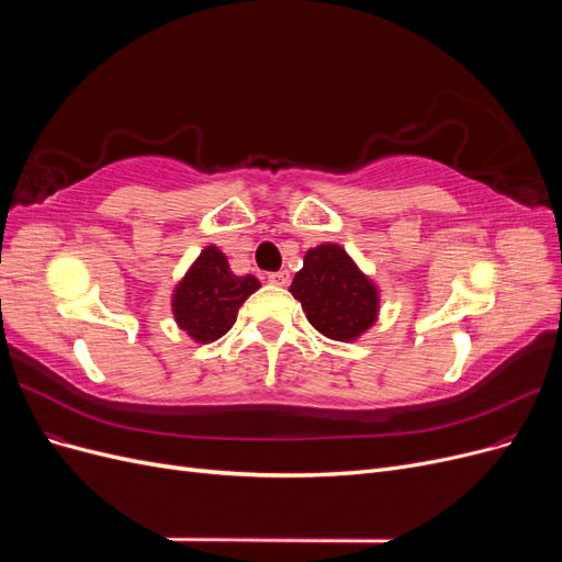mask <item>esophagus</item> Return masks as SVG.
Wrapping results in <instances>:
<instances>
[{
	"label": "esophagus",
	"instance_id": "1",
	"mask_svg": "<svg viewBox=\"0 0 562 562\" xmlns=\"http://www.w3.org/2000/svg\"><path fill=\"white\" fill-rule=\"evenodd\" d=\"M267 281H269L271 285H288V283H291V274H288L285 269H281V271H271V274L267 277Z\"/></svg>",
	"mask_w": 562,
	"mask_h": 562
}]
</instances>
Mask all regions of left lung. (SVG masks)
I'll list each match as a JSON object with an SVG mask.
<instances>
[{"mask_svg": "<svg viewBox=\"0 0 562 562\" xmlns=\"http://www.w3.org/2000/svg\"><path fill=\"white\" fill-rule=\"evenodd\" d=\"M291 293L312 326L337 342H351L378 321V288L337 244L307 250Z\"/></svg>", "mask_w": 562, "mask_h": 562, "instance_id": "left-lung-1", "label": "left lung"}]
</instances>
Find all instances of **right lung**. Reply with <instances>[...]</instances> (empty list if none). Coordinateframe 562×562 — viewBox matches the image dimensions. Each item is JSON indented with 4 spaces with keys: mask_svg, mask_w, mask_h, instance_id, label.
Returning <instances> with one entry per match:
<instances>
[{
    "mask_svg": "<svg viewBox=\"0 0 562 562\" xmlns=\"http://www.w3.org/2000/svg\"><path fill=\"white\" fill-rule=\"evenodd\" d=\"M258 288L255 277L234 274L217 246L203 248L173 293L176 323L196 342H215L234 326L239 307Z\"/></svg>",
    "mask_w": 562,
    "mask_h": 562,
    "instance_id": "1",
    "label": "right lung"
}]
</instances>
